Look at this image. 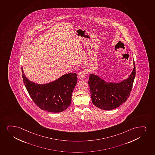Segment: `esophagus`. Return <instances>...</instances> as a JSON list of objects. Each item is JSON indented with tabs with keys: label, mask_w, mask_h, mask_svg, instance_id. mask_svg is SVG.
Returning <instances> with one entry per match:
<instances>
[{
	"label": "esophagus",
	"mask_w": 155,
	"mask_h": 155,
	"mask_svg": "<svg viewBox=\"0 0 155 155\" xmlns=\"http://www.w3.org/2000/svg\"><path fill=\"white\" fill-rule=\"evenodd\" d=\"M85 76H86V71L84 69H81L78 74V78L79 79H84Z\"/></svg>",
	"instance_id": "obj_1"
}]
</instances>
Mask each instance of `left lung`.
Wrapping results in <instances>:
<instances>
[{
  "mask_svg": "<svg viewBox=\"0 0 155 155\" xmlns=\"http://www.w3.org/2000/svg\"><path fill=\"white\" fill-rule=\"evenodd\" d=\"M135 75L134 61L131 75L127 79L120 83L105 82L97 75L91 74L88 83L93 104L103 110H111L119 107L129 97Z\"/></svg>",
  "mask_w": 155,
  "mask_h": 155,
  "instance_id": "left-lung-1",
  "label": "left lung"
}]
</instances>
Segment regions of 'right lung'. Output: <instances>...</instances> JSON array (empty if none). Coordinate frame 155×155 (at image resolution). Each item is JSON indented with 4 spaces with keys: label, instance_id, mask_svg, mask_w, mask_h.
I'll return each mask as SVG.
<instances>
[{
    "label": "right lung",
    "instance_id": "add662e5",
    "mask_svg": "<svg viewBox=\"0 0 155 155\" xmlns=\"http://www.w3.org/2000/svg\"><path fill=\"white\" fill-rule=\"evenodd\" d=\"M23 83L31 99L41 109L58 113L67 109L71 102V95L76 85V73L65 74L55 81L45 84H35L30 81L23 74Z\"/></svg>",
    "mask_w": 155,
    "mask_h": 155
}]
</instances>
